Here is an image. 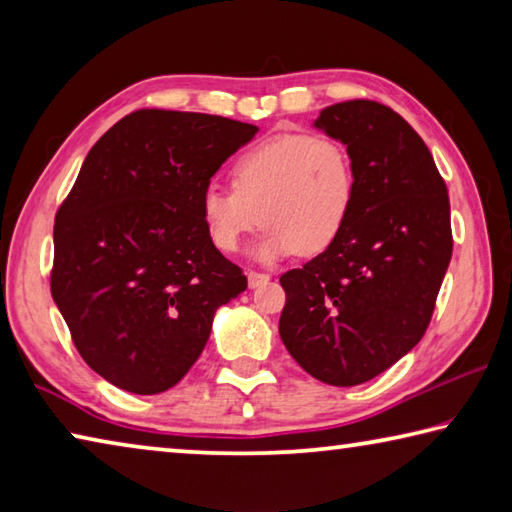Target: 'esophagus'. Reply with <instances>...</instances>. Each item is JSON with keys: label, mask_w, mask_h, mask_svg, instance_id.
I'll use <instances>...</instances> for the list:
<instances>
[{"label": "esophagus", "mask_w": 512, "mask_h": 512, "mask_svg": "<svg viewBox=\"0 0 512 512\" xmlns=\"http://www.w3.org/2000/svg\"><path fill=\"white\" fill-rule=\"evenodd\" d=\"M268 280H271V275H268V273H262V271H250L248 273V287L250 289L262 287V284H266Z\"/></svg>", "instance_id": "1"}]
</instances>
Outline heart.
Listing matches in <instances>:
<instances>
[{"label":"heart","mask_w":512,"mask_h":512,"mask_svg":"<svg viewBox=\"0 0 512 512\" xmlns=\"http://www.w3.org/2000/svg\"><path fill=\"white\" fill-rule=\"evenodd\" d=\"M230 180L232 189H203L201 221L223 253H235L241 239L266 221L250 250L259 262L332 246L354 203L352 155L334 137L275 135L241 153Z\"/></svg>","instance_id":"obj_1"}]
</instances>
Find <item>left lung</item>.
I'll return each instance as SVG.
<instances>
[{"mask_svg": "<svg viewBox=\"0 0 512 512\" xmlns=\"http://www.w3.org/2000/svg\"><path fill=\"white\" fill-rule=\"evenodd\" d=\"M316 128L348 146L354 203L341 235L280 277V336L329 386H357L427 332L452 259L449 196L427 144L384 103H334Z\"/></svg>", "mask_w": 512, "mask_h": 512, "instance_id": "left-lung-1", "label": "left lung"}]
</instances>
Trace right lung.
Segmentation results:
<instances>
[{"instance_id":"add662e5","label":"right lung","mask_w":512,"mask_h":512,"mask_svg":"<svg viewBox=\"0 0 512 512\" xmlns=\"http://www.w3.org/2000/svg\"><path fill=\"white\" fill-rule=\"evenodd\" d=\"M255 133L219 115L135 110L92 146L58 207L51 296L83 361L117 388L176 386L201 357L214 311L246 291L198 201Z\"/></svg>"}]
</instances>
